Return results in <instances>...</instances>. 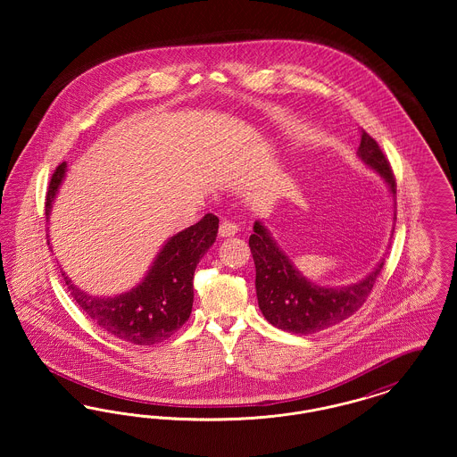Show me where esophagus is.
<instances>
[{"label": "esophagus", "mask_w": 457, "mask_h": 457, "mask_svg": "<svg viewBox=\"0 0 457 457\" xmlns=\"http://www.w3.org/2000/svg\"><path fill=\"white\" fill-rule=\"evenodd\" d=\"M238 233V226L231 220H222L220 226H219V235L222 238H228V237H235Z\"/></svg>", "instance_id": "esophagus-1"}]
</instances>
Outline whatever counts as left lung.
<instances>
[{
	"mask_svg": "<svg viewBox=\"0 0 457 457\" xmlns=\"http://www.w3.org/2000/svg\"><path fill=\"white\" fill-rule=\"evenodd\" d=\"M358 155L386 179L392 195H395V178L391 162L378 147L377 140L365 130H361ZM248 245L255 262L259 308L272 326L293 334H313L336 326L356 313L367 302L386 262L382 259L360 283L324 287L308 281L300 270H296L259 220L253 224V235L248 239Z\"/></svg>",
	"mask_w": 457,
	"mask_h": 457,
	"instance_id": "left-lung-1",
	"label": "left lung"
}]
</instances>
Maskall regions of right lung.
Returning <instances> with one entry per match:
<instances>
[{
	"mask_svg": "<svg viewBox=\"0 0 457 457\" xmlns=\"http://www.w3.org/2000/svg\"><path fill=\"white\" fill-rule=\"evenodd\" d=\"M65 171L66 162H62L51 176L46 194V218H49ZM218 228V216L205 214L194 226L174 235L157 255L145 279L125 295L96 298L65 278L68 291L88 319L111 336L137 346L157 345L171 337L188 320L194 304L196 263L216 241Z\"/></svg>",
	"mask_w": 457,
	"mask_h": 457,
	"instance_id": "obj_1",
	"label": "right lung"
}]
</instances>
